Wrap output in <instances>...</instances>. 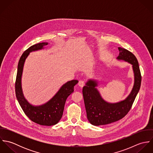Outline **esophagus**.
I'll use <instances>...</instances> for the list:
<instances>
[{
  "label": "esophagus",
  "instance_id": "obj_1",
  "mask_svg": "<svg viewBox=\"0 0 153 153\" xmlns=\"http://www.w3.org/2000/svg\"><path fill=\"white\" fill-rule=\"evenodd\" d=\"M78 85L81 87H83L84 86V81H83V80L79 81L78 82Z\"/></svg>",
  "mask_w": 153,
  "mask_h": 153
}]
</instances>
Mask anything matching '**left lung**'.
<instances>
[{"instance_id":"obj_1","label":"left lung","mask_w":153,"mask_h":153,"mask_svg":"<svg viewBox=\"0 0 153 153\" xmlns=\"http://www.w3.org/2000/svg\"><path fill=\"white\" fill-rule=\"evenodd\" d=\"M120 55L118 59L124 60L132 65L134 73V85L130 95L124 101L110 104L105 102L95 88L97 83L89 80L82 89L84 104L89 123L96 126L106 125L124 118L131 109L135 97L140 90L141 75L137 59L130 51L118 48Z\"/></svg>"}]
</instances>
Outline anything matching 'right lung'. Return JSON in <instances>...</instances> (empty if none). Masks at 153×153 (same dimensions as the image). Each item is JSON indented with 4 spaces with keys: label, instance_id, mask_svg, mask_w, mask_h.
Wrapping results in <instances>:
<instances>
[{
    "label": "right lung",
    "instance_id": "1",
    "mask_svg": "<svg viewBox=\"0 0 153 153\" xmlns=\"http://www.w3.org/2000/svg\"><path fill=\"white\" fill-rule=\"evenodd\" d=\"M48 43L35 44L26 49L19 61L15 81V93L17 100L26 116L33 122L41 126H51L57 124L62 118L66 100L74 91V86L78 80H72L66 82L60 88L56 95L45 104L34 107L29 104L25 99L22 93L21 77L24 62L29 52L43 48Z\"/></svg>",
    "mask_w": 153,
    "mask_h": 153
}]
</instances>
